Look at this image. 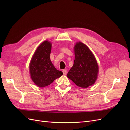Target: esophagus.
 <instances>
[{
    "mask_svg": "<svg viewBox=\"0 0 130 130\" xmlns=\"http://www.w3.org/2000/svg\"><path fill=\"white\" fill-rule=\"evenodd\" d=\"M63 73L64 75H66L67 74V71L65 70H63Z\"/></svg>",
    "mask_w": 130,
    "mask_h": 130,
    "instance_id": "obj_1",
    "label": "esophagus"
}]
</instances>
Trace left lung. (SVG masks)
<instances>
[{
    "label": "left lung",
    "instance_id": "1",
    "mask_svg": "<svg viewBox=\"0 0 130 130\" xmlns=\"http://www.w3.org/2000/svg\"><path fill=\"white\" fill-rule=\"evenodd\" d=\"M74 52V64L67 77L78 86L87 88L93 84L98 78V63L90 50L82 43L75 45Z\"/></svg>",
    "mask_w": 130,
    "mask_h": 130
}]
</instances>
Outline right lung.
Returning <instances> with one entry per match:
<instances>
[{
	"mask_svg": "<svg viewBox=\"0 0 130 130\" xmlns=\"http://www.w3.org/2000/svg\"><path fill=\"white\" fill-rule=\"evenodd\" d=\"M52 45L45 41L37 48L31 59L29 66L30 76L37 86L44 87L51 84L63 74L56 70L50 59Z\"/></svg>",
	"mask_w": 130,
	"mask_h": 130,
	"instance_id": "add662e5",
	"label": "right lung"
}]
</instances>
